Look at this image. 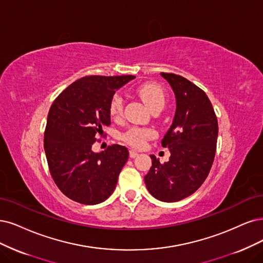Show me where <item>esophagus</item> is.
<instances>
[{"instance_id": "esophagus-1", "label": "esophagus", "mask_w": 263, "mask_h": 263, "mask_svg": "<svg viewBox=\"0 0 263 263\" xmlns=\"http://www.w3.org/2000/svg\"><path fill=\"white\" fill-rule=\"evenodd\" d=\"M129 155H130V157L131 158H135L139 155V153L135 151V149H130V152H129Z\"/></svg>"}]
</instances>
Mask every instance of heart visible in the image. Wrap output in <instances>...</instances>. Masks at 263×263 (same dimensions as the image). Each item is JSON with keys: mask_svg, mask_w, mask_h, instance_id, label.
<instances>
[{"mask_svg": "<svg viewBox=\"0 0 263 263\" xmlns=\"http://www.w3.org/2000/svg\"><path fill=\"white\" fill-rule=\"evenodd\" d=\"M137 93L142 101L146 104L148 108L154 110H161L166 105V95L161 87L154 83H143L137 87ZM123 111V99L116 94L111 97L109 103V112L114 118H119ZM156 137V132L148 128H140V126H131L126 130L122 139L125 143L133 147H142L145 142Z\"/></svg>", "mask_w": 263, "mask_h": 263, "instance_id": "obj_1", "label": "heart"}]
</instances>
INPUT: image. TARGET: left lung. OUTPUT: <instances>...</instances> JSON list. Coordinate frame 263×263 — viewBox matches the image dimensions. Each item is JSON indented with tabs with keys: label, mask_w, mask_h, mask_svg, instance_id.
<instances>
[{
	"label": "left lung",
	"mask_w": 263,
	"mask_h": 263,
	"mask_svg": "<svg viewBox=\"0 0 263 263\" xmlns=\"http://www.w3.org/2000/svg\"><path fill=\"white\" fill-rule=\"evenodd\" d=\"M176 94L177 110L161 145L170 149L169 161L152 155V167L144 177L152 195L174 202L195 193L208 177L215 159L218 119L207 94L176 73L161 72Z\"/></svg>",
	"instance_id": "8db88e82"
}]
</instances>
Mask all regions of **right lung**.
<instances>
[{
  "label": "right lung",
  "instance_id": "add662e5",
  "mask_svg": "<svg viewBox=\"0 0 263 263\" xmlns=\"http://www.w3.org/2000/svg\"><path fill=\"white\" fill-rule=\"evenodd\" d=\"M134 76H86L58 95L47 115L44 151L51 176L64 195L83 205L108 198L129 151L118 144L94 153L92 145L110 124L116 90Z\"/></svg>",
  "mask_w": 263,
  "mask_h": 263
}]
</instances>
